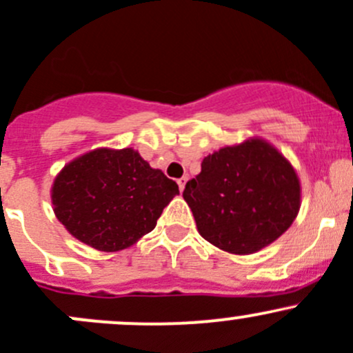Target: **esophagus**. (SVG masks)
<instances>
[{"mask_svg":"<svg viewBox=\"0 0 353 353\" xmlns=\"http://www.w3.org/2000/svg\"><path fill=\"white\" fill-rule=\"evenodd\" d=\"M187 180H188V176H181V178H178V180H176L178 188H180V192H183L185 183H187Z\"/></svg>","mask_w":353,"mask_h":353,"instance_id":"esophagus-1","label":"esophagus"}]
</instances>
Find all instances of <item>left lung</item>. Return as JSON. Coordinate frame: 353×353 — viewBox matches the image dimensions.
<instances>
[{
  "instance_id": "8db88e82",
  "label": "left lung",
  "mask_w": 353,
  "mask_h": 353,
  "mask_svg": "<svg viewBox=\"0 0 353 353\" xmlns=\"http://www.w3.org/2000/svg\"><path fill=\"white\" fill-rule=\"evenodd\" d=\"M183 199L202 239L247 256L290 228L300 209V180L276 148L252 137L204 158Z\"/></svg>"
}]
</instances>
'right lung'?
<instances>
[{
  "label": "right lung",
  "instance_id": "add662e5",
  "mask_svg": "<svg viewBox=\"0 0 353 353\" xmlns=\"http://www.w3.org/2000/svg\"><path fill=\"white\" fill-rule=\"evenodd\" d=\"M178 185L137 151L94 149L70 161L51 187L54 214L70 235L103 252L152 232Z\"/></svg>",
  "mask_w": 353,
  "mask_h": 353
}]
</instances>
